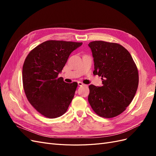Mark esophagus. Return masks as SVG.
Wrapping results in <instances>:
<instances>
[{
	"label": "esophagus",
	"instance_id": "1",
	"mask_svg": "<svg viewBox=\"0 0 156 156\" xmlns=\"http://www.w3.org/2000/svg\"><path fill=\"white\" fill-rule=\"evenodd\" d=\"M77 84H78V85H79V86H84V84L83 83L80 82V81L77 82Z\"/></svg>",
	"mask_w": 156,
	"mask_h": 156
}]
</instances>
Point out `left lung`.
<instances>
[{
    "mask_svg": "<svg viewBox=\"0 0 156 156\" xmlns=\"http://www.w3.org/2000/svg\"><path fill=\"white\" fill-rule=\"evenodd\" d=\"M94 62V75L101 77V87L90 84L88 102L97 115L115 117L123 112L135 95L137 68L130 53L116 43L94 41L88 44Z\"/></svg>",
    "mask_w": 156,
    "mask_h": 156,
    "instance_id": "1",
    "label": "left lung"
}]
</instances>
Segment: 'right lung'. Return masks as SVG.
I'll list each match as a JSON object with an SVG mask.
<instances>
[{
    "mask_svg": "<svg viewBox=\"0 0 156 156\" xmlns=\"http://www.w3.org/2000/svg\"><path fill=\"white\" fill-rule=\"evenodd\" d=\"M81 42L49 40L32 49L24 62L23 88L30 104L49 119L62 116L72 102L77 83H65L58 74Z\"/></svg>",
    "mask_w": 156,
    "mask_h": 156,
    "instance_id": "right-lung-1",
    "label": "right lung"
}]
</instances>
